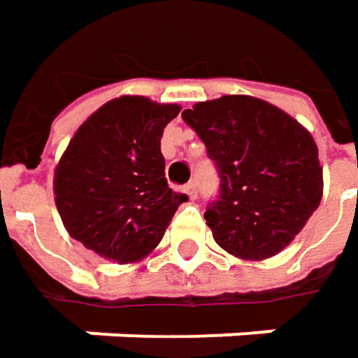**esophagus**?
I'll return each instance as SVG.
<instances>
[{
    "instance_id": "1",
    "label": "esophagus",
    "mask_w": 358,
    "mask_h": 358,
    "mask_svg": "<svg viewBox=\"0 0 358 358\" xmlns=\"http://www.w3.org/2000/svg\"><path fill=\"white\" fill-rule=\"evenodd\" d=\"M183 192L189 195V199H192V201L197 197V187H195V183H187V185L183 187Z\"/></svg>"
}]
</instances>
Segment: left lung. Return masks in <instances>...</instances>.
<instances>
[{"instance_id":"8db88e82","label":"left lung","mask_w":358,"mask_h":358,"mask_svg":"<svg viewBox=\"0 0 358 358\" xmlns=\"http://www.w3.org/2000/svg\"><path fill=\"white\" fill-rule=\"evenodd\" d=\"M181 117L206 144L220 193L206 222L224 250L267 259L294 241L322 199V166L312 134L263 99L224 95Z\"/></svg>"}]
</instances>
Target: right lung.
I'll return each mask as SVG.
<instances>
[{
    "label": "right lung",
    "mask_w": 358,
    "mask_h": 358,
    "mask_svg": "<svg viewBox=\"0 0 358 358\" xmlns=\"http://www.w3.org/2000/svg\"><path fill=\"white\" fill-rule=\"evenodd\" d=\"M181 112L141 95L101 106L71 138L55 171L69 234L99 257L134 263L161 243L185 193L165 177L161 136Z\"/></svg>",
    "instance_id": "add662e5"
}]
</instances>
